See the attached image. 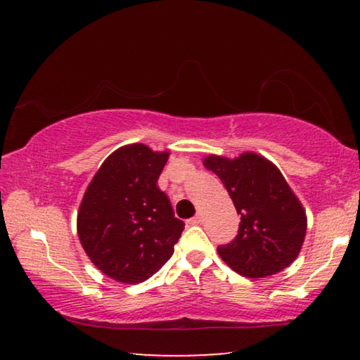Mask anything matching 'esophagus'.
Returning a JSON list of instances; mask_svg holds the SVG:
<instances>
[{"mask_svg": "<svg viewBox=\"0 0 360 360\" xmlns=\"http://www.w3.org/2000/svg\"><path fill=\"white\" fill-rule=\"evenodd\" d=\"M201 221H203V216L196 214V216H193V218H191V219H188V223H190L191 226H196V224H201Z\"/></svg>", "mask_w": 360, "mask_h": 360, "instance_id": "34e87169", "label": "esophagus"}]
</instances>
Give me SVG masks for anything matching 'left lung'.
Wrapping results in <instances>:
<instances>
[{"label": "left lung", "instance_id": "left-lung-1", "mask_svg": "<svg viewBox=\"0 0 360 360\" xmlns=\"http://www.w3.org/2000/svg\"><path fill=\"white\" fill-rule=\"evenodd\" d=\"M203 165L219 176L240 214L239 233L218 248L234 272L264 278L282 272L302 250L307 211L278 167L255 152L228 159L206 155Z\"/></svg>", "mask_w": 360, "mask_h": 360}]
</instances>
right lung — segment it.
I'll use <instances>...</instances> for the list:
<instances>
[{
	"instance_id": "add662e5",
	"label": "right lung",
	"mask_w": 360,
	"mask_h": 360,
	"mask_svg": "<svg viewBox=\"0 0 360 360\" xmlns=\"http://www.w3.org/2000/svg\"><path fill=\"white\" fill-rule=\"evenodd\" d=\"M169 155L139 142L122 146L86 186L78 238L96 269L116 282L136 285L159 272L185 228L157 186Z\"/></svg>"
}]
</instances>
